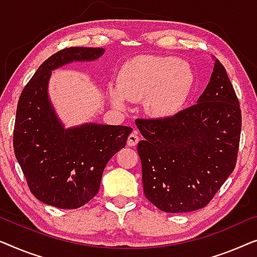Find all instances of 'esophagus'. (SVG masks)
<instances>
[{
    "instance_id": "1",
    "label": "esophagus",
    "mask_w": 257,
    "mask_h": 257,
    "mask_svg": "<svg viewBox=\"0 0 257 257\" xmlns=\"http://www.w3.org/2000/svg\"><path fill=\"white\" fill-rule=\"evenodd\" d=\"M139 141H140V137H139V135H137V132L132 133L128 136V141H127L128 147H135L136 144L139 143Z\"/></svg>"
}]
</instances>
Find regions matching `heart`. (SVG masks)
I'll return each mask as SVG.
<instances>
[{
	"label": "heart",
	"mask_w": 257,
	"mask_h": 257,
	"mask_svg": "<svg viewBox=\"0 0 257 257\" xmlns=\"http://www.w3.org/2000/svg\"><path fill=\"white\" fill-rule=\"evenodd\" d=\"M194 82V72L186 61L175 57L140 56L122 65L116 89H111L109 96L116 107H123L125 100H144L148 113L168 117L186 102Z\"/></svg>",
	"instance_id": "1"
}]
</instances>
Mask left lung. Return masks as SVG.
<instances>
[{"label":"left lung","mask_w":257,"mask_h":257,"mask_svg":"<svg viewBox=\"0 0 257 257\" xmlns=\"http://www.w3.org/2000/svg\"><path fill=\"white\" fill-rule=\"evenodd\" d=\"M146 198L168 213L205 207L236 164L241 109L222 64L215 59L197 103L163 118H137Z\"/></svg>","instance_id":"8db88e82"}]
</instances>
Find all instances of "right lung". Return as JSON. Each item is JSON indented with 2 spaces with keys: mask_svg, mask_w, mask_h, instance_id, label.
I'll list each match as a JSON object with an SVG mask.
<instances>
[{
  "mask_svg": "<svg viewBox=\"0 0 257 257\" xmlns=\"http://www.w3.org/2000/svg\"><path fill=\"white\" fill-rule=\"evenodd\" d=\"M100 48H67L48 58L21 93L14 151L31 193L44 204L73 209L99 192L106 165L125 147V125L86 123L65 129L48 95L51 71L72 61H91Z\"/></svg>",
  "mask_w": 257,
  "mask_h": 257,
  "instance_id": "add662e5",
  "label": "right lung"
}]
</instances>
